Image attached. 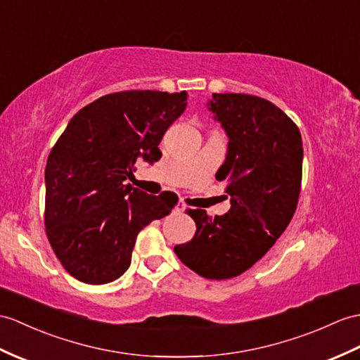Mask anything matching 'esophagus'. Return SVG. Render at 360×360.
I'll list each match as a JSON object with an SVG mask.
<instances>
[{
    "instance_id": "obj_1",
    "label": "esophagus",
    "mask_w": 360,
    "mask_h": 360,
    "mask_svg": "<svg viewBox=\"0 0 360 360\" xmlns=\"http://www.w3.org/2000/svg\"><path fill=\"white\" fill-rule=\"evenodd\" d=\"M184 210H186V204H184L182 200H179V202L174 204V208H173L174 213H182Z\"/></svg>"
}]
</instances>
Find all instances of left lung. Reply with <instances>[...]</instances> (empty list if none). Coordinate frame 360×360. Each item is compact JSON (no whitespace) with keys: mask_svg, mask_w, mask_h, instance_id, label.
I'll list each match as a JSON object with an SVG mask.
<instances>
[{"mask_svg":"<svg viewBox=\"0 0 360 360\" xmlns=\"http://www.w3.org/2000/svg\"><path fill=\"white\" fill-rule=\"evenodd\" d=\"M207 107L229 138L216 179L227 182L231 207L214 218L200 208L187 210L196 233L174 253L202 278L230 279L269 252L293 218L302 182V136L264 98L213 94Z\"/></svg>","mask_w":360,"mask_h":360,"instance_id":"8db88e82","label":"left lung"}]
</instances>
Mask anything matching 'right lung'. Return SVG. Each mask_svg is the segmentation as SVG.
Segmentation results:
<instances>
[{
    "mask_svg": "<svg viewBox=\"0 0 360 360\" xmlns=\"http://www.w3.org/2000/svg\"><path fill=\"white\" fill-rule=\"evenodd\" d=\"M187 91L129 90L98 98L73 116L46 165V233L64 269L101 285L127 271L138 233L172 212L178 196L131 187L139 161L153 164Z\"/></svg>",
    "mask_w": 360,
    "mask_h": 360,
    "instance_id": "1",
    "label": "right lung"
}]
</instances>
